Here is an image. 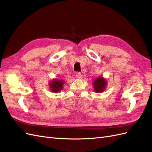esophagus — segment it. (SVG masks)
Wrapping results in <instances>:
<instances>
[{
    "label": "esophagus",
    "mask_w": 152,
    "mask_h": 152,
    "mask_svg": "<svg viewBox=\"0 0 152 152\" xmlns=\"http://www.w3.org/2000/svg\"><path fill=\"white\" fill-rule=\"evenodd\" d=\"M76 77L78 78V79H82V75L80 72H77L76 73Z\"/></svg>",
    "instance_id": "34e87169"
}]
</instances>
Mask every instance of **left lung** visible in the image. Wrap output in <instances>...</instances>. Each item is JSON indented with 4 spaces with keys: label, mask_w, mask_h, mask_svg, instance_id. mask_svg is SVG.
Masks as SVG:
<instances>
[{
    "label": "left lung",
    "mask_w": 152,
    "mask_h": 152,
    "mask_svg": "<svg viewBox=\"0 0 152 152\" xmlns=\"http://www.w3.org/2000/svg\"><path fill=\"white\" fill-rule=\"evenodd\" d=\"M94 88L96 93H101L103 92L107 85V82L103 77H98L93 82Z\"/></svg>",
    "instance_id": "left-lung-1"
}]
</instances>
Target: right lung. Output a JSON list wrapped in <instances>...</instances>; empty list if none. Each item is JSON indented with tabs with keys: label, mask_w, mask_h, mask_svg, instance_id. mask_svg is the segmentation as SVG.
Instances as JSON below:
<instances>
[{
	"label": "right lung",
	"mask_w": 152,
	"mask_h": 152,
	"mask_svg": "<svg viewBox=\"0 0 152 152\" xmlns=\"http://www.w3.org/2000/svg\"><path fill=\"white\" fill-rule=\"evenodd\" d=\"M64 84V81L61 80L54 79L50 84V87L51 88V91L55 93H58L63 89V85Z\"/></svg>",
	"instance_id": "right-lung-1"
}]
</instances>
